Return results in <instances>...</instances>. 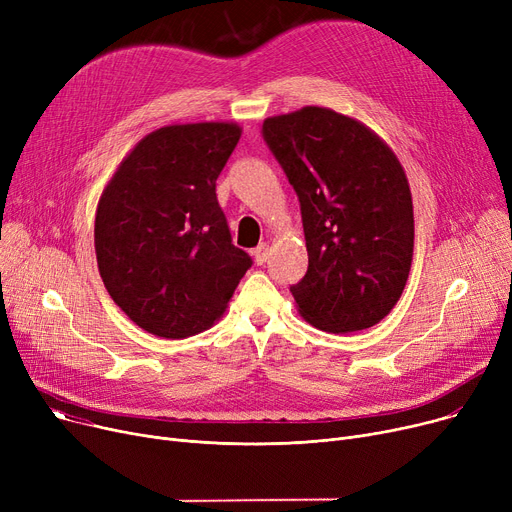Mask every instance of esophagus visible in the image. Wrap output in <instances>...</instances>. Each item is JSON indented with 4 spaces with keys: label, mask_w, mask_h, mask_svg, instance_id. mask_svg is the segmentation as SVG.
<instances>
[{
    "label": "esophagus",
    "mask_w": 512,
    "mask_h": 512,
    "mask_svg": "<svg viewBox=\"0 0 512 512\" xmlns=\"http://www.w3.org/2000/svg\"><path fill=\"white\" fill-rule=\"evenodd\" d=\"M253 257H255L257 265H263L267 261V257H270V247H267L265 242H261L257 249H253Z\"/></svg>",
    "instance_id": "34e87169"
}]
</instances>
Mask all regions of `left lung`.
Here are the masks:
<instances>
[{
	"mask_svg": "<svg viewBox=\"0 0 512 512\" xmlns=\"http://www.w3.org/2000/svg\"><path fill=\"white\" fill-rule=\"evenodd\" d=\"M263 141L301 203L309 267L290 292L301 315L334 334L382 321L413 261V199L392 149L328 107L267 118Z\"/></svg>",
	"mask_w": 512,
	"mask_h": 512,
	"instance_id": "obj_1",
	"label": "left lung"
}]
</instances>
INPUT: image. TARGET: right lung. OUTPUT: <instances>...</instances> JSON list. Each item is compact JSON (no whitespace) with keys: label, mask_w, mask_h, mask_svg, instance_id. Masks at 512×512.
<instances>
[{"label":"right lung","mask_w":512,"mask_h":512,"mask_svg":"<svg viewBox=\"0 0 512 512\" xmlns=\"http://www.w3.org/2000/svg\"><path fill=\"white\" fill-rule=\"evenodd\" d=\"M240 139L228 122L174 124L137 143L103 188L95 253L114 303L149 334L195 336L218 321L253 265L232 245L215 180Z\"/></svg>","instance_id":"add662e5"}]
</instances>
